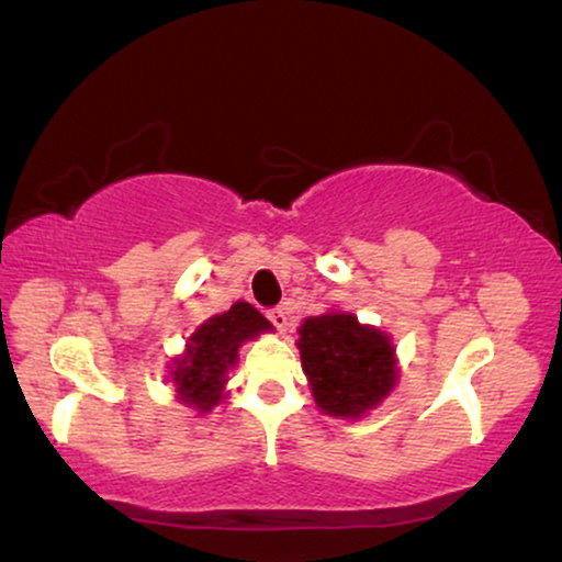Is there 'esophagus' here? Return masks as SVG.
<instances>
[{
    "label": "esophagus",
    "instance_id": "34e87169",
    "mask_svg": "<svg viewBox=\"0 0 562 562\" xmlns=\"http://www.w3.org/2000/svg\"><path fill=\"white\" fill-rule=\"evenodd\" d=\"M268 319H271V325L276 327V330H286V325H289V317H286V312H283L281 307H276V310H271L268 312Z\"/></svg>",
    "mask_w": 562,
    "mask_h": 562
}]
</instances>
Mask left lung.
<instances>
[{
    "label": "left lung",
    "mask_w": 562,
    "mask_h": 562,
    "mask_svg": "<svg viewBox=\"0 0 562 562\" xmlns=\"http://www.w3.org/2000/svg\"><path fill=\"white\" fill-rule=\"evenodd\" d=\"M296 346L317 407L335 418H361L397 384L390 335L348 312L304 319Z\"/></svg>",
    "instance_id": "left-lung-1"
}]
</instances>
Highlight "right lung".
<instances>
[{
    "instance_id": "right-lung-1",
    "label": "right lung",
    "mask_w": 562,
    "mask_h": 562,
    "mask_svg": "<svg viewBox=\"0 0 562 562\" xmlns=\"http://www.w3.org/2000/svg\"><path fill=\"white\" fill-rule=\"evenodd\" d=\"M266 330H271V323L247 302H235L227 312L195 327L188 338L186 353L175 359V369L170 371L178 397L199 413H209L222 403L224 384L229 369H235L239 346Z\"/></svg>"
}]
</instances>
